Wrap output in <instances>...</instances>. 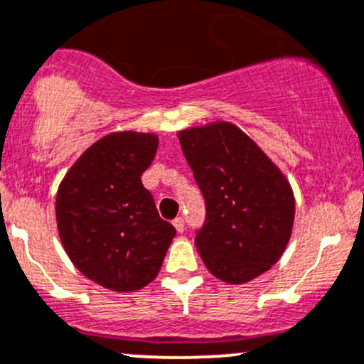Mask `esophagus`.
I'll return each instance as SVG.
<instances>
[{"label":"esophagus","instance_id":"obj_1","mask_svg":"<svg viewBox=\"0 0 364 364\" xmlns=\"http://www.w3.org/2000/svg\"><path fill=\"white\" fill-rule=\"evenodd\" d=\"M172 224H174V228L178 229V232L185 231V218L183 217H176L174 220H172Z\"/></svg>","mask_w":364,"mask_h":364}]
</instances>
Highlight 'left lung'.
<instances>
[{"label": "left lung", "instance_id": "obj_1", "mask_svg": "<svg viewBox=\"0 0 364 364\" xmlns=\"http://www.w3.org/2000/svg\"><path fill=\"white\" fill-rule=\"evenodd\" d=\"M206 206L196 245L208 270L247 283L281 257L291 235L295 199L283 172L236 126L215 122L179 133Z\"/></svg>", "mask_w": 364, "mask_h": 364}]
</instances>
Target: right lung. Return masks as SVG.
Wrapping results in <instances>:
<instances>
[{
  "label": "right lung",
  "mask_w": 364,
  "mask_h": 364,
  "mask_svg": "<svg viewBox=\"0 0 364 364\" xmlns=\"http://www.w3.org/2000/svg\"><path fill=\"white\" fill-rule=\"evenodd\" d=\"M156 149V135L112 133L81 154L56 193V224L67 256L108 290L149 284L176 236L142 185Z\"/></svg>",
  "instance_id": "add662e5"
}]
</instances>
